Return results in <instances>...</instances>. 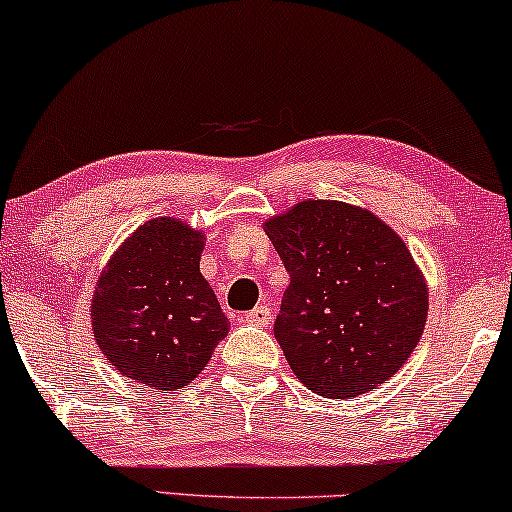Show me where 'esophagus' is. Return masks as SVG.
<instances>
[{
	"instance_id": "esophagus-1",
	"label": "esophagus",
	"mask_w": 512,
	"mask_h": 512,
	"mask_svg": "<svg viewBox=\"0 0 512 512\" xmlns=\"http://www.w3.org/2000/svg\"><path fill=\"white\" fill-rule=\"evenodd\" d=\"M244 322L247 324H254V327H268V324L272 322V315H270V308L265 303L256 305L251 313L244 315Z\"/></svg>"
}]
</instances>
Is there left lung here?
Returning a JSON list of instances; mask_svg holds the SVG:
<instances>
[{
    "instance_id": "obj_1",
    "label": "left lung",
    "mask_w": 512,
    "mask_h": 512,
    "mask_svg": "<svg viewBox=\"0 0 512 512\" xmlns=\"http://www.w3.org/2000/svg\"><path fill=\"white\" fill-rule=\"evenodd\" d=\"M289 272L275 338L305 388L348 400L414 353L428 284L397 232L362 207L303 199L265 221Z\"/></svg>"
}]
</instances>
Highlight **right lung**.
Wrapping results in <instances>:
<instances>
[{
    "label": "right lung",
    "mask_w": 512,
    "mask_h": 512,
    "mask_svg": "<svg viewBox=\"0 0 512 512\" xmlns=\"http://www.w3.org/2000/svg\"><path fill=\"white\" fill-rule=\"evenodd\" d=\"M204 232L171 216L126 237L98 277L91 327L119 374L171 393L195 381L228 336V317L199 272Z\"/></svg>",
    "instance_id": "add662e5"
}]
</instances>
